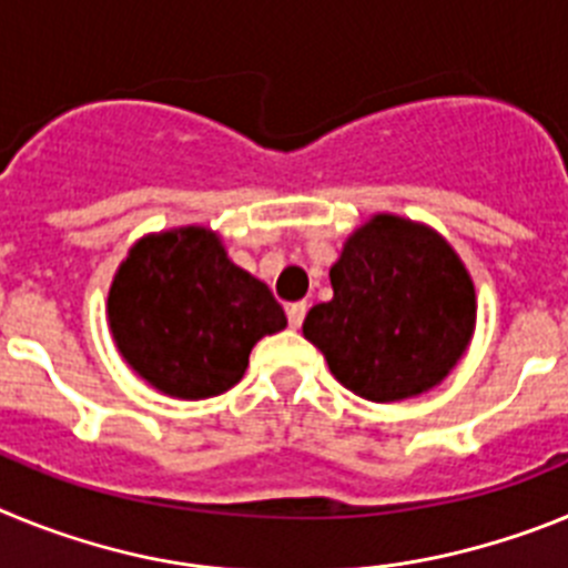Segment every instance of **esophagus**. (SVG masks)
<instances>
[{
	"instance_id": "34e87169",
	"label": "esophagus",
	"mask_w": 568,
	"mask_h": 568,
	"mask_svg": "<svg viewBox=\"0 0 568 568\" xmlns=\"http://www.w3.org/2000/svg\"><path fill=\"white\" fill-rule=\"evenodd\" d=\"M304 315H307V304H304V301H295V304H290V307H287L290 327L298 329L301 324H304Z\"/></svg>"
}]
</instances>
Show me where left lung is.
<instances>
[{"label": "left lung", "instance_id": "obj_1", "mask_svg": "<svg viewBox=\"0 0 568 568\" xmlns=\"http://www.w3.org/2000/svg\"><path fill=\"white\" fill-rule=\"evenodd\" d=\"M333 298L304 318L329 373L373 404L429 393L475 335V284L438 230L395 213L369 215L329 267Z\"/></svg>", "mask_w": 568, "mask_h": 568}]
</instances>
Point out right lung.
<instances>
[{"label":"right lung","mask_w":568,"mask_h":568,"mask_svg":"<svg viewBox=\"0 0 568 568\" xmlns=\"http://www.w3.org/2000/svg\"><path fill=\"white\" fill-rule=\"evenodd\" d=\"M108 327L128 366L179 400L239 384L264 335L287 327L270 287L233 264L202 224L148 233L128 250L108 293Z\"/></svg>","instance_id":"1"}]
</instances>
